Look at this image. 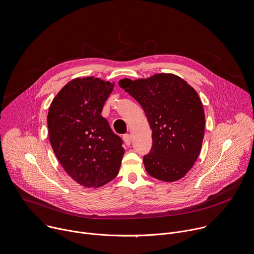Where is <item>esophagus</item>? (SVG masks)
I'll return each mask as SVG.
<instances>
[{
  "mask_svg": "<svg viewBox=\"0 0 254 254\" xmlns=\"http://www.w3.org/2000/svg\"><path fill=\"white\" fill-rule=\"evenodd\" d=\"M123 139H124V142L127 146H129L131 144V135L130 134H125L123 136Z\"/></svg>",
  "mask_w": 254,
  "mask_h": 254,
  "instance_id": "34e87169",
  "label": "esophagus"
}]
</instances>
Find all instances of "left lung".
Masks as SVG:
<instances>
[{
    "label": "left lung",
    "instance_id": "8db88e82",
    "mask_svg": "<svg viewBox=\"0 0 254 254\" xmlns=\"http://www.w3.org/2000/svg\"><path fill=\"white\" fill-rule=\"evenodd\" d=\"M125 89L142 106L152 130V148L143 157L147 173L165 182L177 181L192 168L204 136L205 116L197 92L173 74L123 79Z\"/></svg>",
    "mask_w": 254,
    "mask_h": 254
}]
</instances>
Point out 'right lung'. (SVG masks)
<instances>
[{
	"instance_id": "right-lung-1",
	"label": "right lung",
	"mask_w": 254,
	"mask_h": 254,
	"mask_svg": "<svg viewBox=\"0 0 254 254\" xmlns=\"http://www.w3.org/2000/svg\"><path fill=\"white\" fill-rule=\"evenodd\" d=\"M114 83L77 78L66 84L48 112L49 139L64 170L85 187H100L115 178L124 148L102 117Z\"/></svg>"
}]
</instances>
